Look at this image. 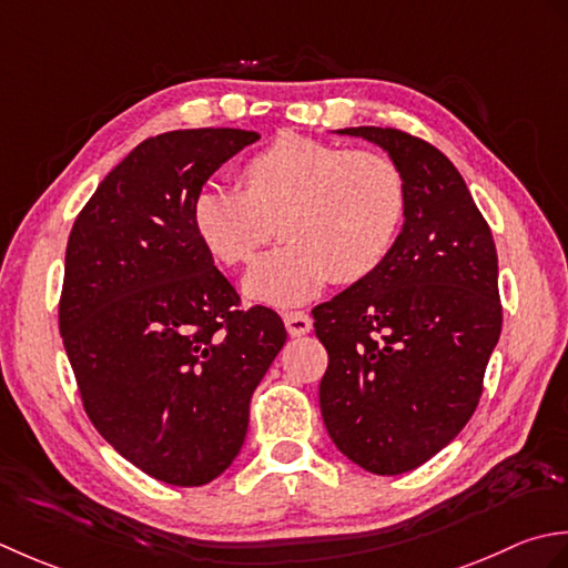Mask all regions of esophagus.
Segmentation results:
<instances>
[{"label": "esophagus", "mask_w": 568, "mask_h": 568, "mask_svg": "<svg viewBox=\"0 0 568 568\" xmlns=\"http://www.w3.org/2000/svg\"><path fill=\"white\" fill-rule=\"evenodd\" d=\"M284 323H286L288 335H294V338L306 335L311 328H314V321H311V316L304 314V311H288V314H284Z\"/></svg>", "instance_id": "obj_1"}]
</instances>
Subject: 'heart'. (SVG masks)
I'll use <instances>...</instances> for the list:
<instances>
[{
	"mask_svg": "<svg viewBox=\"0 0 568 568\" xmlns=\"http://www.w3.org/2000/svg\"><path fill=\"white\" fill-rule=\"evenodd\" d=\"M407 189L389 156L314 136L280 134L237 171V191L207 186L193 199L201 245L225 267L247 264L274 235L286 240L245 276V292L274 306L301 304L328 280L377 272L399 235Z\"/></svg>",
	"mask_w": 568,
	"mask_h": 568,
	"instance_id": "1",
	"label": "heart"
}]
</instances>
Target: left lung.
Listing matches in <instances>:
<instances>
[{"mask_svg": "<svg viewBox=\"0 0 568 568\" xmlns=\"http://www.w3.org/2000/svg\"><path fill=\"white\" fill-rule=\"evenodd\" d=\"M385 149L407 189L404 225L377 272L314 308L328 351L318 399L343 456L399 476L468 424L500 338L493 233L458 169L419 136L348 126Z\"/></svg>", "mask_w": 568, "mask_h": 568, "instance_id": "1", "label": "left lung"}]
</instances>
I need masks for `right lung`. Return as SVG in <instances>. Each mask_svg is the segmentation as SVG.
<instances>
[{
  "label": "right lung",
  "mask_w": 568,
  "mask_h": 568,
  "mask_svg": "<svg viewBox=\"0 0 568 568\" xmlns=\"http://www.w3.org/2000/svg\"><path fill=\"white\" fill-rule=\"evenodd\" d=\"M257 132L144 139L75 217L58 328L102 438L161 483L199 488L240 454L250 399L286 343L267 306L240 308L191 207Z\"/></svg>",
  "instance_id": "obj_1"
}]
</instances>
